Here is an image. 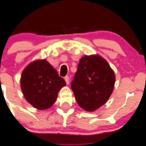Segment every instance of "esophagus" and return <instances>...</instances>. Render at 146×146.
<instances>
[{"instance_id":"obj_1","label":"esophagus","mask_w":146,"mask_h":146,"mask_svg":"<svg viewBox=\"0 0 146 146\" xmlns=\"http://www.w3.org/2000/svg\"><path fill=\"white\" fill-rule=\"evenodd\" d=\"M64 80H65V81H66V83L67 84V85H69V81H70V79H69V76H66V77H64Z\"/></svg>"}]
</instances>
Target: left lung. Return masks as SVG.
<instances>
[{
    "label": "left lung",
    "instance_id": "left-lung-1",
    "mask_svg": "<svg viewBox=\"0 0 146 146\" xmlns=\"http://www.w3.org/2000/svg\"><path fill=\"white\" fill-rule=\"evenodd\" d=\"M114 83V73L104 58L97 55L85 56L78 64L71 88L79 106L94 111L109 99Z\"/></svg>",
    "mask_w": 146,
    "mask_h": 146
}]
</instances>
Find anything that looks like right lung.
<instances>
[{
    "instance_id": "1",
    "label": "right lung",
    "mask_w": 146,
    "mask_h": 146,
    "mask_svg": "<svg viewBox=\"0 0 146 146\" xmlns=\"http://www.w3.org/2000/svg\"><path fill=\"white\" fill-rule=\"evenodd\" d=\"M66 82L45 60H37L27 66L21 77V88L25 98L40 110L50 108Z\"/></svg>"
}]
</instances>
